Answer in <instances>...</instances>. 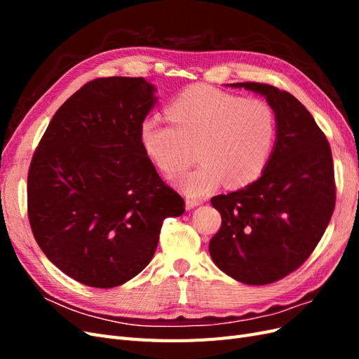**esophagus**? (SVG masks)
Returning <instances> with one entry per match:
<instances>
[{"instance_id":"1","label":"esophagus","mask_w":359,"mask_h":359,"mask_svg":"<svg viewBox=\"0 0 359 359\" xmlns=\"http://www.w3.org/2000/svg\"><path fill=\"white\" fill-rule=\"evenodd\" d=\"M202 202L201 201H198V199H186V210H193V208H196V206H199Z\"/></svg>"}]
</instances>
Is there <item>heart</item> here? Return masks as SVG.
I'll use <instances>...</instances> for the list:
<instances>
[{"instance_id": "obj_1", "label": "heart", "mask_w": 359, "mask_h": 359, "mask_svg": "<svg viewBox=\"0 0 359 359\" xmlns=\"http://www.w3.org/2000/svg\"><path fill=\"white\" fill-rule=\"evenodd\" d=\"M170 123L147 116L139 142L147 157L172 175L187 168L196 149L201 165L172 178L189 198H203L223 181L243 187L262 173L277 135L276 114L266 102L243 99L212 86L182 91L168 107Z\"/></svg>"}]
</instances>
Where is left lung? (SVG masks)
Wrapping results in <instances>:
<instances>
[{
  "mask_svg": "<svg viewBox=\"0 0 359 359\" xmlns=\"http://www.w3.org/2000/svg\"><path fill=\"white\" fill-rule=\"evenodd\" d=\"M264 95L277 135L256 181L211 199L222 227L210 255L224 274L245 285H268L306 262L335 206L332 154L311 114L287 91L257 82L231 83Z\"/></svg>",
  "mask_w": 359,
  "mask_h": 359,
  "instance_id": "8db88e82",
  "label": "left lung"
}]
</instances>
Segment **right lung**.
Listing matches in <instances>:
<instances>
[{"label":"right lung","instance_id":"add662e5","mask_svg":"<svg viewBox=\"0 0 359 359\" xmlns=\"http://www.w3.org/2000/svg\"><path fill=\"white\" fill-rule=\"evenodd\" d=\"M156 91L144 78L85 83L53 115L32 157V233L82 285L109 289L137 276L156 253L163 220L184 212L139 142Z\"/></svg>","mask_w":359,"mask_h":359}]
</instances>
